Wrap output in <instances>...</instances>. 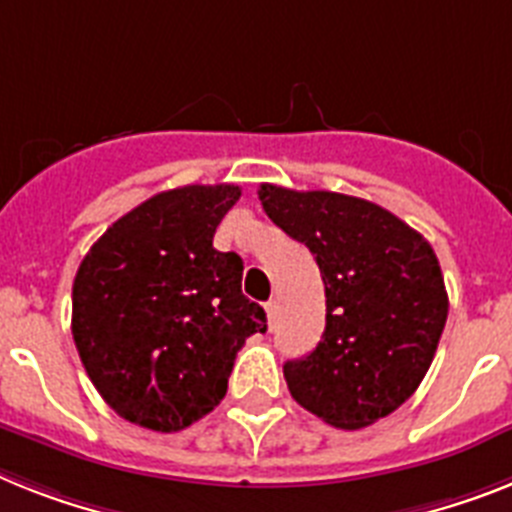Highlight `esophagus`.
Masks as SVG:
<instances>
[{
    "instance_id": "obj_1",
    "label": "esophagus",
    "mask_w": 512,
    "mask_h": 512,
    "mask_svg": "<svg viewBox=\"0 0 512 512\" xmlns=\"http://www.w3.org/2000/svg\"><path fill=\"white\" fill-rule=\"evenodd\" d=\"M265 312H268V325L273 328V322H276V315H278V302L276 299H270L268 304H265Z\"/></svg>"
}]
</instances>
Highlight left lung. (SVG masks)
<instances>
[{
    "label": "left lung",
    "mask_w": 512,
    "mask_h": 512,
    "mask_svg": "<svg viewBox=\"0 0 512 512\" xmlns=\"http://www.w3.org/2000/svg\"><path fill=\"white\" fill-rule=\"evenodd\" d=\"M257 195L278 229L307 244L325 283L322 341L283 364L294 401L338 429L393 414L427 375L448 320L435 249L362 197L276 184Z\"/></svg>",
    "instance_id": "left-lung-1"
}]
</instances>
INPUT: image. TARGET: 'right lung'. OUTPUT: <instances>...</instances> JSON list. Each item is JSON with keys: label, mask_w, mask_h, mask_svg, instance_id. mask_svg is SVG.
Wrapping results in <instances>:
<instances>
[{"label": "right lung", "mask_w": 512, "mask_h": 512, "mask_svg": "<svg viewBox=\"0 0 512 512\" xmlns=\"http://www.w3.org/2000/svg\"><path fill=\"white\" fill-rule=\"evenodd\" d=\"M236 184L161 192L111 223L72 283V338L101 398L122 419L179 432L216 409L236 351L265 333L242 294V257L213 247Z\"/></svg>", "instance_id": "add662e5"}]
</instances>
